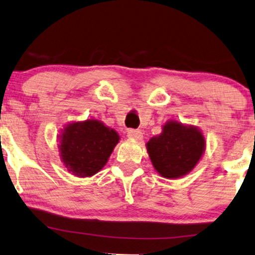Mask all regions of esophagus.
Masks as SVG:
<instances>
[{"instance_id": "esophagus-1", "label": "esophagus", "mask_w": 255, "mask_h": 255, "mask_svg": "<svg viewBox=\"0 0 255 255\" xmlns=\"http://www.w3.org/2000/svg\"><path fill=\"white\" fill-rule=\"evenodd\" d=\"M128 137L130 139H135V140H140L142 138V133L140 130H135V128H128Z\"/></svg>"}]
</instances>
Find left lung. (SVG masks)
<instances>
[{"label": "left lung", "instance_id": "left-lung-1", "mask_svg": "<svg viewBox=\"0 0 255 255\" xmlns=\"http://www.w3.org/2000/svg\"><path fill=\"white\" fill-rule=\"evenodd\" d=\"M151 161L160 175L176 179L196 166L205 148L203 134L194 127L168 122L162 133L146 144Z\"/></svg>", "mask_w": 255, "mask_h": 255}]
</instances>
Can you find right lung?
<instances>
[{"mask_svg":"<svg viewBox=\"0 0 255 255\" xmlns=\"http://www.w3.org/2000/svg\"><path fill=\"white\" fill-rule=\"evenodd\" d=\"M118 140L116 131L96 120L72 123L60 135L61 160L74 175L92 176L103 168Z\"/></svg>","mask_w":255,"mask_h":255,"instance_id":"right-lung-1","label":"right lung"}]
</instances>
